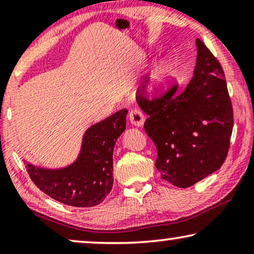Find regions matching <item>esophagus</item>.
<instances>
[{"mask_svg": "<svg viewBox=\"0 0 254 254\" xmlns=\"http://www.w3.org/2000/svg\"><path fill=\"white\" fill-rule=\"evenodd\" d=\"M128 120H130V122L133 124V126L140 127L145 122L144 113L141 112V109L139 108V107H133V108H131L130 112H128Z\"/></svg>", "mask_w": 254, "mask_h": 254, "instance_id": "obj_1", "label": "esophagus"}]
</instances>
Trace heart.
<instances>
[{
	"label": "heart",
	"instance_id": "1",
	"mask_svg": "<svg viewBox=\"0 0 254 254\" xmlns=\"http://www.w3.org/2000/svg\"><path fill=\"white\" fill-rule=\"evenodd\" d=\"M164 76H166V67H164V65H159L152 74L151 87L159 86V85L162 83Z\"/></svg>",
	"mask_w": 254,
	"mask_h": 254
}]
</instances>
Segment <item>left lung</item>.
I'll return each mask as SVG.
<instances>
[{"mask_svg":"<svg viewBox=\"0 0 254 254\" xmlns=\"http://www.w3.org/2000/svg\"><path fill=\"white\" fill-rule=\"evenodd\" d=\"M197 64L185 90L177 85L148 98L145 87L137 102L148 115L144 128L154 142L156 169L177 188H189L222 166L230 147L234 112L222 66L197 39Z\"/></svg>","mask_w":254,"mask_h":254,"instance_id":"obj_1","label":"left lung"}]
</instances>
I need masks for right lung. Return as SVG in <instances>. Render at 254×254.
Here are the masks:
<instances>
[{"instance_id":"1","label":"right lung","mask_w":254,"mask_h":254,"mask_svg":"<svg viewBox=\"0 0 254 254\" xmlns=\"http://www.w3.org/2000/svg\"><path fill=\"white\" fill-rule=\"evenodd\" d=\"M127 109L92 126L85 132L77 161L63 169H42L26 164L32 182L57 201L74 207L102 202L113 188V152L126 130Z\"/></svg>"}]
</instances>
